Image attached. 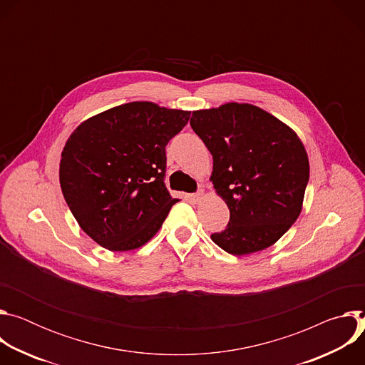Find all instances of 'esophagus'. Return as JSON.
<instances>
[{"label": "esophagus", "mask_w": 365, "mask_h": 365, "mask_svg": "<svg viewBox=\"0 0 365 365\" xmlns=\"http://www.w3.org/2000/svg\"><path fill=\"white\" fill-rule=\"evenodd\" d=\"M190 197H192L195 202H200V200L205 199V192H203V190H199L197 193H193Z\"/></svg>", "instance_id": "34e87169"}]
</instances>
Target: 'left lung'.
<instances>
[{"instance_id":"left-lung-1","label":"left lung","mask_w":365,"mask_h":365,"mask_svg":"<svg viewBox=\"0 0 365 365\" xmlns=\"http://www.w3.org/2000/svg\"><path fill=\"white\" fill-rule=\"evenodd\" d=\"M190 125L212 154L210 180L230 210L227 230L212 241L234 255L273 245L299 218L309 180L296 131L245 102L193 111Z\"/></svg>"}]
</instances>
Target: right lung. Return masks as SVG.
Segmentation results:
<instances>
[{
	"instance_id": "1",
	"label": "right lung",
	"mask_w": 365,
	"mask_h": 365,
	"mask_svg": "<svg viewBox=\"0 0 365 365\" xmlns=\"http://www.w3.org/2000/svg\"><path fill=\"white\" fill-rule=\"evenodd\" d=\"M190 111L134 101L81 123L59 165L65 200L85 234L110 251L148 242L179 200L163 182L166 145Z\"/></svg>"
}]
</instances>
